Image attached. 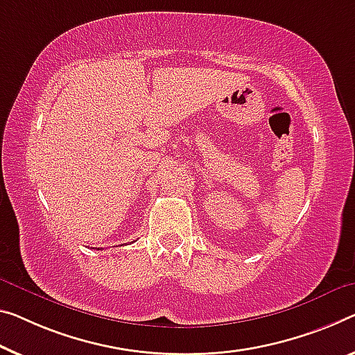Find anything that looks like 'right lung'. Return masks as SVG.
Returning <instances> with one entry per match:
<instances>
[{
  "instance_id": "1",
  "label": "right lung",
  "mask_w": 355,
  "mask_h": 355,
  "mask_svg": "<svg viewBox=\"0 0 355 355\" xmlns=\"http://www.w3.org/2000/svg\"><path fill=\"white\" fill-rule=\"evenodd\" d=\"M98 249H100V248H98Z\"/></svg>"
}]
</instances>
